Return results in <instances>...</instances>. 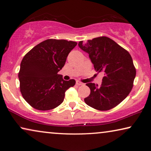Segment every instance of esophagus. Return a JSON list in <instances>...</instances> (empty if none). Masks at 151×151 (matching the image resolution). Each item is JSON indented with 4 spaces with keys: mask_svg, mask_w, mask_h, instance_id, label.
Here are the masks:
<instances>
[{
    "mask_svg": "<svg viewBox=\"0 0 151 151\" xmlns=\"http://www.w3.org/2000/svg\"><path fill=\"white\" fill-rule=\"evenodd\" d=\"M76 84L77 85H84V83H81V82H80V81H76Z\"/></svg>",
    "mask_w": 151,
    "mask_h": 151,
    "instance_id": "obj_1",
    "label": "esophagus"
}]
</instances>
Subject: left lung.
Segmentation results:
<instances>
[{
  "label": "left lung",
  "mask_w": 151,
  "mask_h": 151,
  "mask_svg": "<svg viewBox=\"0 0 151 151\" xmlns=\"http://www.w3.org/2000/svg\"><path fill=\"white\" fill-rule=\"evenodd\" d=\"M81 50L88 53L98 73L103 72L100 87L87 83L91 94L85 100L87 105L99 111H107L118 105L131 91L136 76L133 61L129 52L106 37L78 42Z\"/></svg>",
  "instance_id": "obj_1"
}]
</instances>
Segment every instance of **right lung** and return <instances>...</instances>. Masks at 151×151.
Returning a JSON list of instances; mask_svg holds the SVG:
<instances>
[{"label": "right lung", "instance_id": "1", "mask_svg": "<svg viewBox=\"0 0 151 151\" xmlns=\"http://www.w3.org/2000/svg\"><path fill=\"white\" fill-rule=\"evenodd\" d=\"M77 43L66 40L48 39L32 48L22 58L19 78L24 100L40 111L59 106L65 92L75 85L74 79L63 80L58 75L68 54Z\"/></svg>", "mask_w": 151, "mask_h": 151}]
</instances>
